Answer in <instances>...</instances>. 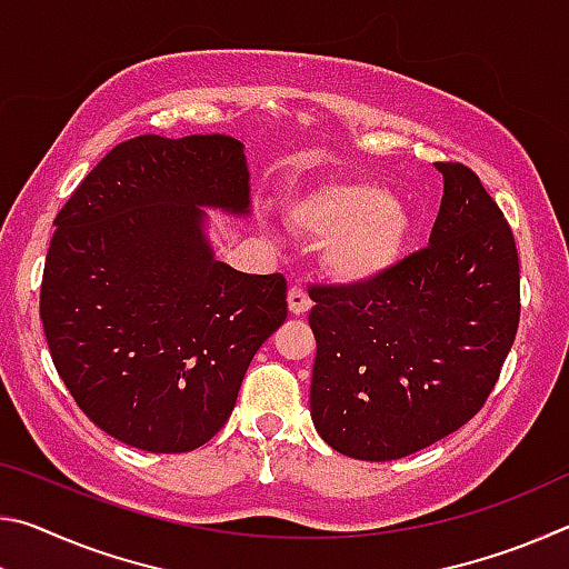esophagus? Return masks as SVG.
I'll return each mask as SVG.
<instances>
[{
	"instance_id": "1",
	"label": "esophagus",
	"mask_w": 569,
	"mask_h": 569,
	"mask_svg": "<svg viewBox=\"0 0 569 569\" xmlns=\"http://www.w3.org/2000/svg\"><path fill=\"white\" fill-rule=\"evenodd\" d=\"M311 296L306 293L303 286H293L291 291H288V311H291L293 316H303L306 311H311Z\"/></svg>"
}]
</instances>
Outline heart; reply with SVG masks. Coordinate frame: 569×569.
<instances>
[{"instance_id":"1","label":"heart","mask_w":569,"mask_h":569,"mask_svg":"<svg viewBox=\"0 0 569 569\" xmlns=\"http://www.w3.org/2000/svg\"><path fill=\"white\" fill-rule=\"evenodd\" d=\"M303 233L326 240V266L343 283L389 273L407 250L413 218L389 188L366 178L331 180L293 208Z\"/></svg>"}]
</instances>
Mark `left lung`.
Here are the masks:
<instances>
[{
  "mask_svg": "<svg viewBox=\"0 0 569 569\" xmlns=\"http://www.w3.org/2000/svg\"><path fill=\"white\" fill-rule=\"evenodd\" d=\"M429 246L377 281L313 288L311 419L346 457L391 461L485 407L519 323V261L502 210L461 162Z\"/></svg>",
  "mask_w": 569,
  "mask_h": 569,
  "instance_id": "obj_1",
  "label": "left lung"
}]
</instances>
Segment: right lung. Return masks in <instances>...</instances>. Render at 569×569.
Returning <instances> with one entry per match:
<instances>
[{"label": "right lung", "mask_w": 569, "mask_h": 569, "mask_svg": "<svg viewBox=\"0 0 569 569\" xmlns=\"http://www.w3.org/2000/svg\"><path fill=\"white\" fill-rule=\"evenodd\" d=\"M203 208L250 213L243 142L140 134L104 156L54 218L40 316L54 369L88 417L156 455L228 421L286 278L216 261Z\"/></svg>", "instance_id": "add662e5"}]
</instances>
